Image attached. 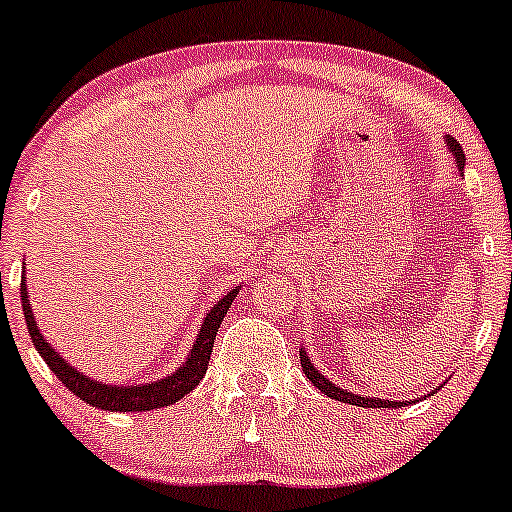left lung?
I'll list each match as a JSON object with an SVG mask.
<instances>
[{
    "label": "left lung",
    "mask_w": 512,
    "mask_h": 512,
    "mask_svg": "<svg viewBox=\"0 0 512 512\" xmlns=\"http://www.w3.org/2000/svg\"><path fill=\"white\" fill-rule=\"evenodd\" d=\"M446 145H449L451 155L456 157V165L458 170L463 172V165H466V155H463L461 145H458L456 140L446 138ZM300 367H303L305 377L313 382V387H318L320 392L328 394L330 399H337V402H345V404H355V407H367V409H392V407H404V404H412V402H397V399H377V397H362V394H355V392H347V389H340L337 384L330 382L325 374L318 372V367L313 365V362L308 360V355H305V347H300Z\"/></svg>",
    "instance_id": "left-lung-1"
}]
</instances>
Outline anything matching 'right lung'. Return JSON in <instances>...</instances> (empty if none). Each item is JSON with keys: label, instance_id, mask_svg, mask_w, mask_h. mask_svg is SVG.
I'll list each match as a JSON object with an SVG mask.
<instances>
[{"label": "right lung", "instance_id": "1", "mask_svg": "<svg viewBox=\"0 0 512 512\" xmlns=\"http://www.w3.org/2000/svg\"><path fill=\"white\" fill-rule=\"evenodd\" d=\"M239 291L241 286L231 288V291L226 293L212 310H209L202 328H199L197 340H194L192 350H189L187 360H184V365H179L170 377L157 379V382H150V384H135V387L103 384L98 382V379H91L83 372H78L76 367L68 365L59 352L51 347V342H46L44 335L39 333V325H36L34 313H31L29 295H26L24 281H21V308H24L26 328H29L34 347L39 350V355L44 357L49 370L61 379L63 387L71 389L76 397H81L83 402L91 404V407L105 409V412H150V409H162L179 402L184 394H189L199 382H202V377L207 374L209 357H212V347H214V340H217L221 320H224L226 310H229V305L234 303V298L239 295Z\"/></svg>", "mask_w": 512, "mask_h": 512}]
</instances>
